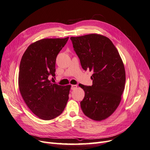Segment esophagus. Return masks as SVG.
<instances>
[{
  "instance_id": "1",
  "label": "esophagus",
  "mask_w": 150,
  "mask_h": 150,
  "mask_svg": "<svg viewBox=\"0 0 150 150\" xmlns=\"http://www.w3.org/2000/svg\"><path fill=\"white\" fill-rule=\"evenodd\" d=\"M77 85H71V90H74L76 88H77Z\"/></svg>"
}]
</instances>
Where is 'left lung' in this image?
<instances>
[{
	"label": "left lung",
	"mask_w": 150,
	"mask_h": 150,
	"mask_svg": "<svg viewBox=\"0 0 150 150\" xmlns=\"http://www.w3.org/2000/svg\"><path fill=\"white\" fill-rule=\"evenodd\" d=\"M70 39L82 68L93 71L91 86L79 85L85 91L82 110L93 120H104L122 100L126 81L123 60L111 40L104 35L91 33Z\"/></svg>",
	"instance_id": "8db88e82"
}]
</instances>
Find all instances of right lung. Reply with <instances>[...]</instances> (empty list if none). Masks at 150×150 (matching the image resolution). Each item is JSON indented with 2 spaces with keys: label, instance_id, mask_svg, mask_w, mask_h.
Here are the masks:
<instances>
[{
  "label": "right lung",
  "instance_id": "add662e5",
  "mask_svg": "<svg viewBox=\"0 0 150 150\" xmlns=\"http://www.w3.org/2000/svg\"><path fill=\"white\" fill-rule=\"evenodd\" d=\"M69 37L43 38L28 46L21 59L18 76L19 91L24 102L37 117L50 120L65 109L71 85L52 83L55 60Z\"/></svg>",
  "mask_w": 150,
  "mask_h": 150
}]
</instances>
